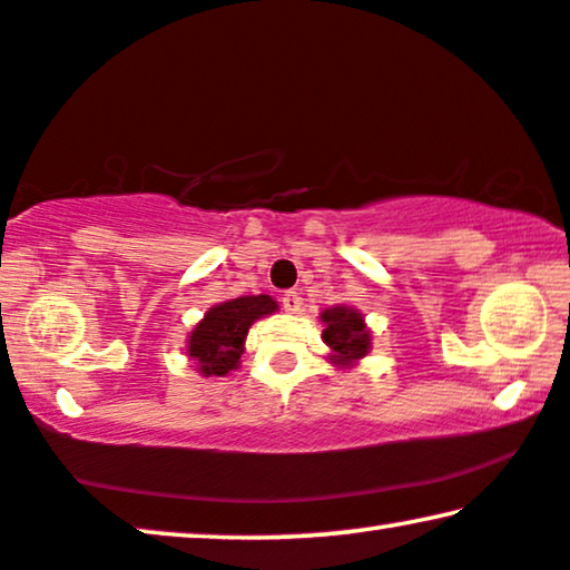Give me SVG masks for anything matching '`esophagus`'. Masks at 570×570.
Returning <instances> with one entry per match:
<instances>
[{
    "mask_svg": "<svg viewBox=\"0 0 570 570\" xmlns=\"http://www.w3.org/2000/svg\"><path fill=\"white\" fill-rule=\"evenodd\" d=\"M282 307H284L288 314H296V312H299V307H302V296L296 294V292H286V294L282 296Z\"/></svg>",
    "mask_w": 570,
    "mask_h": 570,
    "instance_id": "34e87169",
    "label": "esophagus"
}]
</instances>
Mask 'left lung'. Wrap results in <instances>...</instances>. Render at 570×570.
Wrapping results in <instances>:
<instances>
[{"label":"left lung","instance_id":"obj_1","mask_svg":"<svg viewBox=\"0 0 570 570\" xmlns=\"http://www.w3.org/2000/svg\"><path fill=\"white\" fill-rule=\"evenodd\" d=\"M320 320L325 325L322 340L330 347L327 361L333 366L353 368L371 353V330L366 317L355 307L335 304V307L320 312Z\"/></svg>","mask_w":570,"mask_h":570}]
</instances>
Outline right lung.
Returning a JSON list of instances; mask_svg holds the SVG:
<instances>
[{
    "instance_id": "1",
    "label": "right lung",
    "mask_w": 570,
    "mask_h": 570,
    "mask_svg": "<svg viewBox=\"0 0 570 570\" xmlns=\"http://www.w3.org/2000/svg\"><path fill=\"white\" fill-rule=\"evenodd\" d=\"M276 309L278 302L268 294L237 296L209 307L186 340V355L194 363L191 368L204 379L230 376L240 366L245 337L253 322Z\"/></svg>"
}]
</instances>
